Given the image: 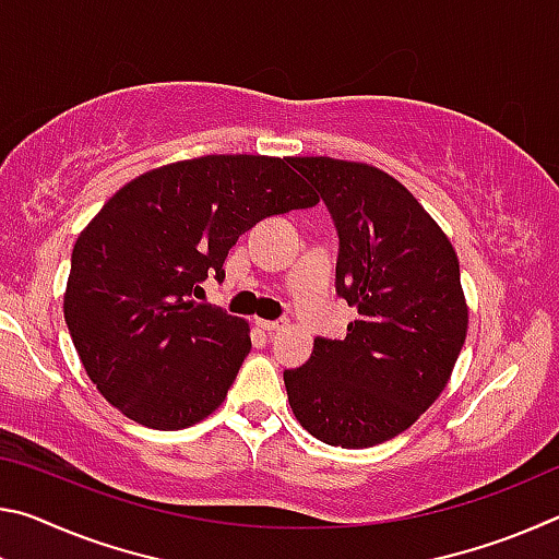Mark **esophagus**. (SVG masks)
<instances>
[{"label":"esophagus","instance_id":"obj_1","mask_svg":"<svg viewBox=\"0 0 559 559\" xmlns=\"http://www.w3.org/2000/svg\"><path fill=\"white\" fill-rule=\"evenodd\" d=\"M257 325L266 330V333H276V330L288 328V320L286 318H281V320H263V318H259Z\"/></svg>","mask_w":559,"mask_h":559}]
</instances>
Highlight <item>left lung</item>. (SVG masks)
Masks as SVG:
<instances>
[{
  "instance_id": "obj_1",
  "label": "left lung",
  "mask_w": 559,
  "mask_h": 559,
  "mask_svg": "<svg viewBox=\"0 0 559 559\" xmlns=\"http://www.w3.org/2000/svg\"><path fill=\"white\" fill-rule=\"evenodd\" d=\"M333 214L337 293L357 308L345 340L318 337L283 372L300 427L343 449L400 437L447 390L466 343L459 257L400 179L367 163L293 157Z\"/></svg>"
}]
</instances>
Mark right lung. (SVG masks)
Masks as SVG:
<instances>
[{
	"instance_id": "obj_1",
	"label": "right lung",
	"mask_w": 559,
	"mask_h": 559,
	"mask_svg": "<svg viewBox=\"0 0 559 559\" xmlns=\"http://www.w3.org/2000/svg\"><path fill=\"white\" fill-rule=\"evenodd\" d=\"M320 197L290 157L202 155L147 169L79 234L63 318L96 390L150 429H187L226 400L251 328L202 306L200 283L263 216Z\"/></svg>"
}]
</instances>
